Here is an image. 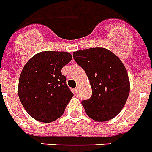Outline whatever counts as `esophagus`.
Wrapping results in <instances>:
<instances>
[{"instance_id": "34e87169", "label": "esophagus", "mask_w": 152, "mask_h": 152, "mask_svg": "<svg viewBox=\"0 0 152 152\" xmlns=\"http://www.w3.org/2000/svg\"><path fill=\"white\" fill-rule=\"evenodd\" d=\"M78 91H79V86H76V88H75V92L78 93Z\"/></svg>"}]
</instances>
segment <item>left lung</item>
Listing matches in <instances>:
<instances>
[{
    "instance_id": "1",
    "label": "left lung",
    "mask_w": 152,
    "mask_h": 152,
    "mask_svg": "<svg viewBox=\"0 0 152 152\" xmlns=\"http://www.w3.org/2000/svg\"><path fill=\"white\" fill-rule=\"evenodd\" d=\"M83 68L92 90L89 100L82 101L86 115L96 121L113 119L125 106L130 92L126 69L117 56L102 47L73 52Z\"/></svg>"
}]
</instances>
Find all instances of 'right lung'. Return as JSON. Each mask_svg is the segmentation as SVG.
Returning <instances> with one entry per match:
<instances>
[{
	"label": "right lung",
	"mask_w": 152,
	"mask_h": 152,
	"mask_svg": "<svg viewBox=\"0 0 152 152\" xmlns=\"http://www.w3.org/2000/svg\"><path fill=\"white\" fill-rule=\"evenodd\" d=\"M72 59L66 51H42L25 65L19 78L18 96L25 110L35 120L50 123L64 113L73 93L61 69Z\"/></svg>",
	"instance_id": "right-lung-1"
}]
</instances>
